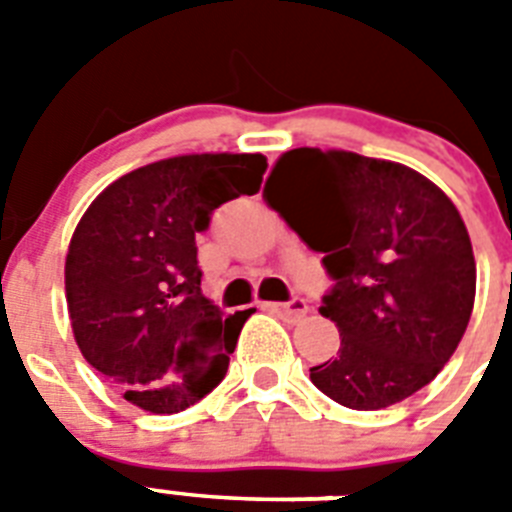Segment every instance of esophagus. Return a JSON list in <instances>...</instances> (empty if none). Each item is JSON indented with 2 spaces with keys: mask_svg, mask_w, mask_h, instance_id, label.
<instances>
[{
  "mask_svg": "<svg viewBox=\"0 0 512 512\" xmlns=\"http://www.w3.org/2000/svg\"><path fill=\"white\" fill-rule=\"evenodd\" d=\"M266 310L277 312L279 318L289 320V323H297L307 315V305L305 300H292V302H266Z\"/></svg>",
  "mask_w": 512,
  "mask_h": 512,
  "instance_id": "obj_1",
  "label": "esophagus"
}]
</instances>
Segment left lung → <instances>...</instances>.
Returning a JSON list of instances; mask_svg holds the SVG:
<instances>
[{
  "label": "left lung",
  "mask_w": 512,
  "mask_h": 512,
  "mask_svg": "<svg viewBox=\"0 0 512 512\" xmlns=\"http://www.w3.org/2000/svg\"><path fill=\"white\" fill-rule=\"evenodd\" d=\"M264 202L336 282L320 315L341 348L312 366V384L343 408L382 410L431 382L477 292L467 225L443 189L395 161L295 148L277 158Z\"/></svg>",
  "instance_id": "8db88e82"
}]
</instances>
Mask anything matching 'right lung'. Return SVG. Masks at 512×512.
Returning a JSON list of instances; mask_svg holds the SVG:
<instances>
[{
  "instance_id": "obj_1",
  "label": "right lung",
  "mask_w": 512,
  "mask_h": 512,
  "mask_svg": "<svg viewBox=\"0 0 512 512\" xmlns=\"http://www.w3.org/2000/svg\"><path fill=\"white\" fill-rule=\"evenodd\" d=\"M261 153H187L112 182L87 207L66 253L76 346L135 408L187 410L223 382L251 310L223 318L202 295L194 235L212 210L256 194Z\"/></svg>"
}]
</instances>
